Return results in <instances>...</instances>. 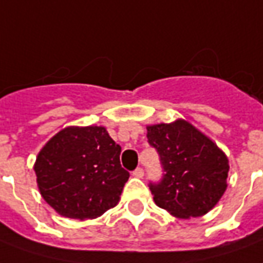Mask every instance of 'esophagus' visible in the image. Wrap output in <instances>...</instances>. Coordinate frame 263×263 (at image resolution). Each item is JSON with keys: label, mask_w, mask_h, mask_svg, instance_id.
<instances>
[{"label": "esophagus", "mask_w": 263, "mask_h": 263, "mask_svg": "<svg viewBox=\"0 0 263 263\" xmlns=\"http://www.w3.org/2000/svg\"><path fill=\"white\" fill-rule=\"evenodd\" d=\"M132 175L137 176V178H142L144 176V170L142 168H137L135 171H132Z\"/></svg>", "instance_id": "1"}]
</instances>
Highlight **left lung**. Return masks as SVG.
<instances>
[{
    "label": "left lung",
    "instance_id": "8db88e82",
    "mask_svg": "<svg viewBox=\"0 0 263 263\" xmlns=\"http://www.w3.org/2000/svg\"><path fill=\"white\" fill-rule=\"evenodd\" d=\"M146 137L163 172L158 182H149L158 206L178 218H196L214 208L227 189L225 154L181 119L148 126Z\"/></svg>",
    "mask_w": 263,
    "mask_h": 263
}]
</instances>
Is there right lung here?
<instances>
[{"label": "right lung", "mask_w": 263, "mask_h": 263, "mask_svg": "<svg viewBox=\"0 0 263 263\" xmlns=\"http://www.w3.org/2000/svg\"><path fill=\"white\" fill-rule=\"evenodd\" d=\"M104 126L65 128L38 154L34 171L42 198L62 216L97 218L119 201L129 172Z\"/></svg>", "instance_id": "add662e5"}]
</instances>
